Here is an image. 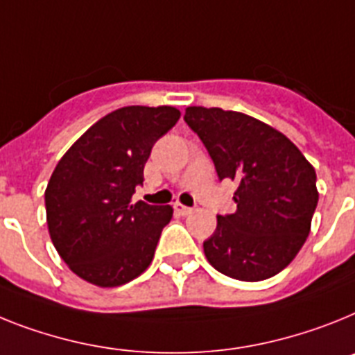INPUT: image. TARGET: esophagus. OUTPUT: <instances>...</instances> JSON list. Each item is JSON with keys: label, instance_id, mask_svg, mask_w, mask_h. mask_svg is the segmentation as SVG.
<instances>
[{"label": "esophagus", "instance_id": "esophagus-1", "mask_svg": "<svg viewBox=\"0 0 355 355\" xmlns=\"http://www.w3.org/2000/svg\"><path fill=\"white\" fill-rule=\"evenodd\" d=\"M173 207H175V211H177V213L180 214V216H187V214L193 213L191 207H186V205H182V204H175V205H173Z\"/></svg>", "mask_w": 355, "mask_h": 355}]
</instances>
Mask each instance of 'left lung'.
Segmentation results:
<instances>
[{
  "mask_svg": "<svg viewBox=\"0 0 355 355\" xmlns=\"http://www.w3.org/2000/svg\"><path fill=\"white\" fill-rule=\"evenodd\" d=\"M184 121L209 151L218 178L238 184L236 211L216 216L204 242L218 272L260 282L284 270L311 233L315 171L287 137L240 112L189 106Z\"/></svg>",
  "mask_w": 355,
  "mask_h": 355,
  "instance_id": "1",
  "label": "left lung"
}]
</instances>
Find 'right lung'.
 Listing matches in <instances>:
<instances>
[{"instance_id":"right-lung-1","label":"right lung","mask_w":355,"mask_h":355,"mask_svg":"<svg viewBox=\"0 0 355 355\" xmlns=\"http://www.w3.org/2000/svg\"><path fill=\"white\" fill-rule=\"evenodd\" d=\"M180 112L173 106H124L88 128L53 169L44 191L55 251L79 278L119 287L153 260L171 205L133 204L151 148Z\"/></svg>"}]
</instances>
